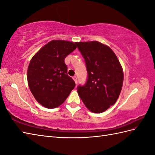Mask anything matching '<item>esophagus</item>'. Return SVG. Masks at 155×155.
Returning a JSON list of instances; mask_svg holds the SVG:
<instances>
[{
	"label": "esophagus",
	"mask_w": 155,
	"mask_h": 155,
	"mask_svg": "<svg viewBox=\"0 0 155 155\" xmlns=\"http://www.w3.org/2000/svg\"><path fill=\"white\" fill-rule=\"evenodd\" d=\"M73 78V80L74 81V82H75V83L76 84H77V77H74L73 78Z\"/></svg>",
	"instance_id": "esophagus-1"
}]
</instances>
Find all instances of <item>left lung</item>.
<instances>
[{"label": "left lung", "mask_w": 155, "mask_h": 155, "mask_svg": "<svg viewBox=\"0 0 155 155\" xmlns=\"http://www.w3.org/2000/svg\"><path fill=\"white\" fill-rule=\"evenodd\" d=\"M86 62L88 79L78 86V96L94 113L107 110L117 101L123 87L124 74L119 61L107 45L96 41L77 42Z\"/></svg>", "instance_id": "obj_1"}]
</instances>
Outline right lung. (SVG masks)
I'll list each match as a JSON object with an SVG mask.
<instances>
[{
  "label": "right lung",
  "mask_w": 155,
  "mask_h": 155,
  "mask_svg": "<svg viewBox=\"0 0 155 155\" xmlns=\"http://www.w3.org/2000/svg\"><path fill=\"white\" fill-rule=\"evenodd\" d=\"M77 47V42L52 40L31 58L27 71L28 84L42 106L59 107L74 88V81L67 74L64 59Z\"/></svg>",
  "instance_id": "add662e5"
}]
</instances>
